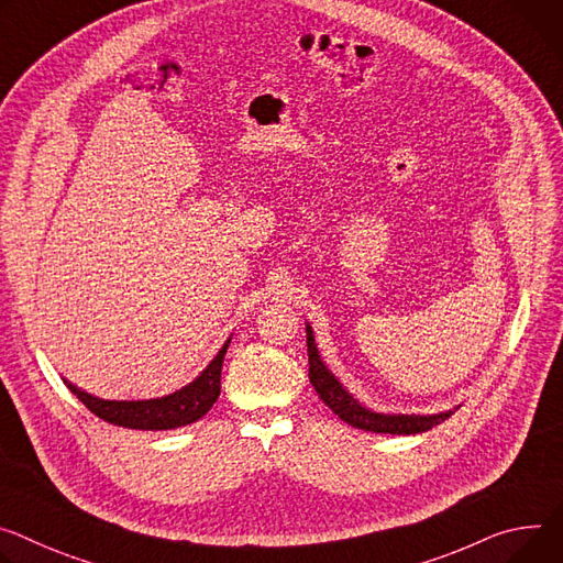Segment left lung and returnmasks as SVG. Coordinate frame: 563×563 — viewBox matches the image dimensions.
Instances as JSON below:
<instances>
[{"label": "left lung", "instance_id": "obj_1", "mask_svg": "<svg viewBox=\"0 0 563 563\" xmlns=\"http://www.w3.org/2000/svg\"><path fill=\"white\" fill-rule=\"evenodd\" d=\"M308 356H310V382L314 386V390L319 393V397L325 401V406H330L332 411L347 422L354 429H364V431H373V433H393V435H411V433H424L429 429H433L435 424L444 422L446 418H451L453 411L446 413H438V416H382V413H373L368 408H364L360 401H356L336 379L334 375L325 368V364L321 362L319 350L314 345V336H312V328L308 325Z\"/></svg>", "mask_w": 563, "mask_h": 563}]
</instances>
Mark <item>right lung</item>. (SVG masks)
Masks as SVG:
<instances>
[{
  "label": "right lung",
  "mask_w": 563,
  "mask_h": 563,
  "mask_svg": "<svg viewBox=\"0 0 563 563\" xmlns=\"http://www.w3.org/2000/svg\"><path fill=\"white\" fill-rule=\"evenodd\" d=\"M231 339L222 345L216 360L209 364L192 384L186 388L162 397V399H145V401H110L87 395L85 390L69 386V390L89 408L93 416L117 427L141 429V431H166L197 422L201 416L211 411V406L220 397V377L224 354Z\"/></svg>",
  "instance_id": "obj_1"
}]
</instances>
